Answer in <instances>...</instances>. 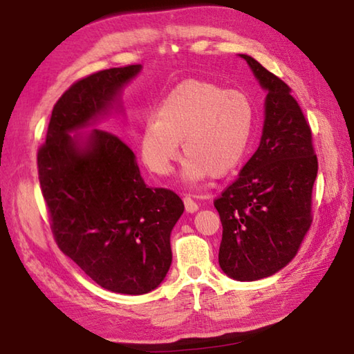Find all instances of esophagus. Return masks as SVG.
Returning a JSON list of instances; mask_svg holds the SVG:
<instances>
[{
    "label": "esophagus",
    "mask_w": 354,
    "mask_h": 354,
    "mask_svg": "<svg viewBox=\"0 0 354 354\" xmlns=\"http://www.w3.org/2000/svg\"><path fill=\"white\" fill-rule=\"evenodd\" d=\"M184 205H185V212H187V214H194V212H196L199 209L198 203L194 201V198L192 196L184 198Z\"/></svg>",
    "instance_id": "34e87169"
}]
</instances>
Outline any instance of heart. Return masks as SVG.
Returning a JSON list of instances; mask_svg holds the SVG:
<instances>
[{
	"instance_id": "b5f03b06",
	"label": "heart",
	"mask_w": 354,
	"mask_h": 354,
	"mask_svg": "<svg viewBox=\"0 0 354 354\" xmlns=\"http://www.w3.org/2000/svg\"><path fill=\"white\" fill-rule=\"evenodd\" d=\"M255 131V106L248 94L205 80H185L158 108L156 119L140 133V158L156 175H169L179 156H187L181 178L187 184L224 176L246 156Z\"/></svg>"
}]
</instances>
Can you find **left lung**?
I'll return each instance as SVG.
<instances>
[{"label": "left lung", "mask_w": 354, "mask_h": 354, "mask_svg": "<svg viewBox=\"0 0 354 354\" xmlns=\"http://www.w3.org/2000/svg\"><path fill=\"white\" fill-rule=\"evenodd\" d=\"M240 57L266 91L265 122L259 149L214 204L223 224L220 268L255 281L283 269L310 230L317 156L291 88L250 55Z\"/></svg>", "instance_id": "left-lung-1"}]
</instances>
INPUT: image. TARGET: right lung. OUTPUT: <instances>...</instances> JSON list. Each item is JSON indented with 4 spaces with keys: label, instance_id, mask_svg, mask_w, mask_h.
<instances>
[{
    "label": "right lung",
    "instance_id": "1",
    "mask_svg": "<svg viewBox=\"0 0 354 354\" xmlns=\"http://www.w3.org/2000/svg\"><path fill=\"white\" fill-rule=\"evenodd\" d=\"M142 65L111 68L75 82L57 102L38 179L60 250L108 291L140 295L162 283L170 234L184 212L175 192L150 189L136 156L115 134L94 128L122 110V93Z\"/></svg>",
    "mask_w": 354,
    "mask_h": 354
}]
</instances>
